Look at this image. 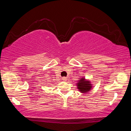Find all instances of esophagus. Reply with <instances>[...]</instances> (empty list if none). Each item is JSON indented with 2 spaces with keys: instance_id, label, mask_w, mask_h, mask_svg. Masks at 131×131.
I'll return each mask as SVG.
<instances>
[{
  "instance_id": "1",
  "label": "esophagus",
  "mask_w": 131,
  "mask_h": 131,
  "mask_svg": "<svg viewBox=\"0 0 131 131\" xmlns=\"http://www.w3.org/2000/svg\"><path fill=\"white\" fill-rule=\"evenodd\" d=\"M62 80H63V81H66V80H67V78H66V77H64L62 78Z\"/></svg>"
}]
</instances>
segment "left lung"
Here are the masks:
<instances>
[{"mask_svg":"<svg viewBox=\"0 0 131 131\" xmlns=\"http://www.w3.org/2000/svg\"><path fill=\"white\" fill-rule=\"evenodd\" d=\"M77 88L82 93H86L90 91L91 89L92 85L89 81H85L84 78H82L79 80V83H77Z\"/></svg>","mask_w":131,"mask_h":131,"instance_id":"left-lung-1","label":"left lung"}]
</instances>
